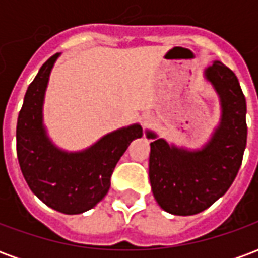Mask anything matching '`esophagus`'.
Here are the masks:
<instances>
[{"label": "esophagus", "mask_w": 258, "mask_h": 258, "mask_svg": "<svg viewBox=\"0 0 258 258\" xmlns=\"http://www.w3.org/2000/svg\"><path fill=\"white\" fill-rule=\"evenodd\" d=\"M141 124L144 125V127H152L153 124H155V117L152 116V114H149V113H146V114H144L142 117H141Z\"/></svg>", "instance_id": "34e87169"}]
</instances>
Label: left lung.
<instances>
[{
	"mask_svg": "<svg viewBox=\"0 0 258 258\" xmlns=\"http://www.w3.org/2000/svg\"><path fill=\"white\" fill-rule=\"evenodd\" d=\"M221 103V120L202 149L170 145L146 131L151 142L149 179L155 199L174 216H194L225 194L238 174L247 140L246 99L232 70L216 60L205 70Z\"/></svg>",
	"mask_w": 258,
	"mask_h": 258,
	"instance_id": "left-lung-1",
	"label": "left lung"
}]
</instances>
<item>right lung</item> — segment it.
Masks as SVG:
<instances>
[{
	"instance_id": "1",
	"label": "right lung",
	"mask_w": 258,
	"mask_h": 258,
	"mask_svg": "<svg viewBox=\"0 0 258 258\" xmlns=\"http://www.w3.org/2000/svg\"><path fill=\"white\" fill-rule=\"evenodd\" d=\"M58 56L55 53L42 64L26 91L16 125V152L22 174L38 199L63 214H80L106 196L113 170L130 144L142 137V127L116 130L81 152L53 145L42 123V105Z\"/></svg>"
}]
</instances>
